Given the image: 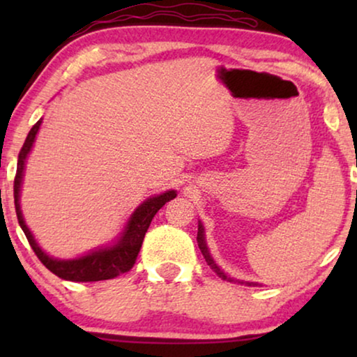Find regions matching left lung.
I'll return each instance as SVG.
<instances>
[{"label":"left lung","mask_w":357,"mask_h":357,"mask_svg":"<svg viewBox=\"0 0 357 357\" xmlns=\"http://www.w3.org/2000/svg\"><path fill=\"white\" fill-rule=\"evenodd\" d=\"M197 241H198V247H199V250H202V253H203V257H204V260H206V263L209 266H211V270L216 273V275L219 276V278H222V280H227V281H234L232 278H227L226 275H224V273L219 270V266L216 265V263L213 261V258H211V255H209V252H208V247H206V242H204V234H203V226L202 224H198V236H197Z\"/></svg>","instance_id":"obj_1"}]
</instances>
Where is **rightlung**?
Returning a JSON list of instances; mask_svg holds the SVG:
<instances>
[{
	"label": "right lung",
	"mask_w": 357,
	"mask_h": 357,
	"mask_svg": "<svg viewBox=\"0 0 357 357\" xmlns=\"http://www.w3.org/2000/svg\"><path fill=\"white\" fill-rule=\"evenodd\" d=\"M40 123L42 120H38L37 123L32 126L26 141H24V146L21 151H19L17 170L16 177H14V206H16L17 221L24 234H26L29 243H31L32 250L36 252L38 260H40L53 275L68 281H104L112 280V278H116L123 275L126 271H130L131 268L135 266L139 248L143 245L144 236L146 232H148L149 224L155 216V213H158L165 203L177 197V193H175L174 190H170V192H165L162 195H159V197L146 199V202L133 213V216H131L128 221V226L125 229L123 237H121L120 242L114 247L100 248V250L92 252L86 257L76 258V260H56V258L48 257L47 253L42 252V248L37 245L36 241H33L31 231H29L26 222H24L22 219L21 206H19V192H21L24 162H26V158L29 151L32 148L37 131L40 128Z\"/></svg>",
	"instance_id": "obj_1"
}]
</instances>
